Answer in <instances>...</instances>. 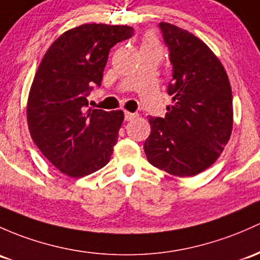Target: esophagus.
<instances>
[{"label": "esophagus", "mask_w": 260, "mask_h": 260, "mask_svg": "<svg viewBox=\"0 0 260 260\" xmlns=\"http://www.w3.org/2000/svg\"><path fill=\"white\" fill-rule=\"evenodd\" d=\"M124 115H125V120H126V121H130V120H133L134 118H136V114L129 113V111H125Z\"/></svg>", "instance_id": "34e87169"}]
</instances>
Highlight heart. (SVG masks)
<instances>
[{
  "label": "heart",
  "mask_w": 260,
  "mask_h": 260,
  "mask_svg": "<svg viewBox=\"0 0 260 260\" xmlns=\"http://www.w3.org/2000/svg\"><path fill=\"white\" fill-rule=\"evenodd\" d=\"M150 44H156L155 43V38H153L152 36H150V37L146 38V41H145L144 46H150Z\"/></svg>",
  "instance_id": "heart-1"
}]
</instances>
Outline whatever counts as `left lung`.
I'll use <instances>...</instances> for the list:
<instances>
[{
    "label": "left lung",
    "instance_id": "obj_1",
    "mask_svg": "<svg viewBox=\"0 0 260 260\" xmlns=\"http://www.w3.org/2000/svg\"><path fill=\"white\" fill-rule=\"evenodd\" d=\"M158 27L172 64V104L165 118L149 116L144 150L152 166L189 177L216 162L230 140L232 89L222 63L202 41L174 24Z\"/></svg>",
    "mask_w": 260,
    "mask_h": 260
}]
</instances>
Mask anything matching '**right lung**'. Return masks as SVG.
Listing matches in <instances>:
<instances>
[{
    "label": "right lung",
    "instance_id": "right-lung-1",
    "mask_svg": "<svg viewBox=\"0 0 260 260\" xmlns=\"http://www.w3.org/2000/svg\"><path fill=\"white\" fill-rule=\"evenodd\" d=\"M129 26L83 24L52 43L30 86L27 121L32 140L60 172L83 177L104 167L124 121L121 110L88 107L102 85L109 52L133 37Z\"/></svg>",
    "mask_w": 260,
    "mask_h": 260
}]
</instances>
